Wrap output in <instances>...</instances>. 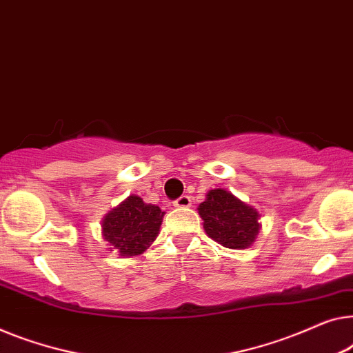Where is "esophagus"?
<instances>
[{
    "label": "esophagus",
    "mask_w": 353,
    "mask_h": 353,
    "mask_svg": "<svg viewBox=\"0 0 353 353\" xmlns=\"http://www.w3.org/2000/svg\"><path fill=\"white\" fill-rule=\"evenodd\" d=\"M173 205L178 207V208H188V207H191V197H189V196L178 197L176 201H175V203H173Z\"/></svg>",
    "instance_id": "obj_1"
}]
</instances>
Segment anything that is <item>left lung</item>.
<instances>
[{"instance_id":"obj_1","label":"left lung","mask_w":353,"mask_h":353,"mask_svg":"<svg viewBox=\"0 0 353 353\" xmlns=\"http://www.w3.org/2000/svg\"><path fill=\"white\" fill-rule=\"evenodd\" d=\"M197 212L207 236L223 247L243 250L256 242L261 214L226 189H210Z\"/></svg>"}]
</instances>
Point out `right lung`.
<instances>
[{
  "instance_id": "add662e5",
  "label": "right lung",
  "mask_w": 353,
  "mask_h": 353,
  "mask_svg": "<svg viewBox=\"0 0 353 353\" xmlns=\"http://www.w3.org/2000/svg\"><path fill=\"white\" fill-rule=\"evenodd\" d=\"M165 212L132 194L101 219V237L121 258L139 256L159 234Z\"/></svg>"
}]
</instances>
